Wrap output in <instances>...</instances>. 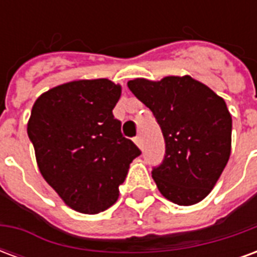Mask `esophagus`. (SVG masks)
<instances>
[{"mask_svg": "<svg viewBox=\"0 0 257 257\" xmlns=\"http://www.w3.org/2000/svg\"><path fill=\"white\" fill-rule=\"evenodd\" d=\"M135 145L138 146V147H142V145H143V139H142V136H136L134 139Z\"/></svg>", "mask_w": 257, "mask_h": 257, "instance_id": "34e87169", "label": "esophagus"}]
</instances>
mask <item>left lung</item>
<instances>
[{
	"label": "left lung",
	"mask_w": 257,
	"mask_h": 257,
	"mask_svg": "<svg viewBox=\"0 0 257 257\" xmlns=\"http://www.w3.org/2000/svg\"><path fill=\"white\" fill-rule=\"evenodd\" d=\"M128 88L150 108L165 139V157L153 169L160 193L175 204H198L215 187L231 153L226 101L191 78H135Z\"/></svg>",
	"instance_id": "1"
}]
</instances>
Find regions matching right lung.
Segmentation results:
<instances>
[{"label":"right lung","instance_id":"obj_1","mask_svg":"<svg viewBox=\"0 0 257 257\" xmlns=\"http://www.w3.org/2000/svg\"><path fill=\"white\" fill-rule=\"evenodd\" d=\"M119 96L121 85L110 79H78L44 92L31 110L27 134L42 178L81 213L115 204L118 186L140 156L112 115Z\"/></svg>","mask_w":257,"mask_h":257}]
</instances>
